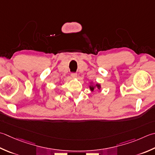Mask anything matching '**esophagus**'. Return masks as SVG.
<instances>
[{
  "mask_svg": "<svg viewBox=\"0 0 155 155\" xmlns=\"http://www.w3.org/2000/svg\"><path fill=\"white\" fill-rule=\"evenodd\" d=\"M71 77L72 78H76L77 77V72H72L71 73Z\"/></svg>",
  "mask_w": 155,
  "mask_h": 155,
  "instance_id": "obj_1",
  "label": "esophagus"
}]
</instances>
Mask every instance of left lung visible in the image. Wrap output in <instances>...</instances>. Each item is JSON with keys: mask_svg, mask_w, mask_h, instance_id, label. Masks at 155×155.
<instances>
[{"mask_svg": "<svg viewBox=\"0 0 155 155\" xmlns=\"http://www.w3.org/2000/svg\"><path fill=\"white\" fill-rule=\"evenodd\" d=\"M97 87L98 89H99V88H100L99 84H97ZM90 89H91V91H93L94 90V87H90Z\"/></svg>", "mask_w": 155, "mask_h": 155, "instance_id": "obj_1", "label": "left lung"}]
</instances>
